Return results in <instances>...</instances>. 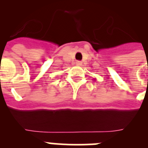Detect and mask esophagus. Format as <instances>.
Segmentation results:
<instances>
[{"instance_id": "34e87169", "label": "esophagus", "mask_w": 148, "mask_h": 148, "mask_svg": "<svg viewBox=\"0 0 148 148\" xmlns=\"http://www.w3.org/2000/svg\"><path fill=\"white\" fill-rule=\"evenodd\" d=\"M75 64H76L77 66H82V61H77Z\"/></svg>"}]
</instances>
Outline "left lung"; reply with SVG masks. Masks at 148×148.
Listing matches in <instances>:
<instances>
[{"label": "left lung", "instance_id": "8db88e82", "mask_svg": "<svg viewBox=\"0 0 148 148\" xmlns=\"http://www.w3.org/2000/svg\"><path fill=\"white\" fill-rule=\"evenodd\" d=\"M94 81H95V78H94Z\"/></svg>", "mask_w": 148, "mask_h": 148}]
</instances>
